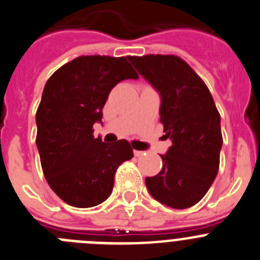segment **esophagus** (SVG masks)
<instances>
[{
	"label": "esophagus",
	"instance_id": "1",
	"mask_svg": "<svg viewBox=\"0 0 260 260\" xmlns=\"http://www.w3.org/2000/svg\"><path fill=\"white\" fill-rule=\"evenodd\" d=\"M134 154H135V157H142L143 154H146V153H144L143 151H134Z\"/></svg>",
	"mask_w": 260,
	"mask_h": 260
}]
</instances>
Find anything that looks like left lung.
Wrapping results in <instances>:
<instances>
[{"mask_svg":"<svg viewBox=\"0 0 260 260\" xmlns=\"http://www.w3.org/2000/svg\"><path fill=\"white\" fill-rule=\"evenodd\" d=\"M161 95V123L173 144L161 156L162 169L146 178L153 199L187 209L206 194L219 170L223 144L220 114L202 78L177 55L128 56Z\"/></svg>","mask_w":260,"mask_h":260,"instance_id":"left-lung-1","label":"left lung"}]
</instances>
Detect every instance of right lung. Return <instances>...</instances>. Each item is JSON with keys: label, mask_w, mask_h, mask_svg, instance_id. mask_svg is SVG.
Here are the masks:
<instances>
[{"label": "right lung", "mask_w": 260, "mask_h": 260, "mask_svg": "<svg viewBox=\"0 0 260 260\" xmlns=\"http://www.w3.org/2000/svg\"><path fill=\"white\" fill-rule=\"evenodd\" d=\"M127 78H138L128 56L83 55L61 66L45 85L36 144L50 188L71 206L106 201L118 166L134 156L127 140L103 143L92 128L111 90Z\"/></svg>", "instance_id": "1"}]
</instances>
